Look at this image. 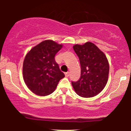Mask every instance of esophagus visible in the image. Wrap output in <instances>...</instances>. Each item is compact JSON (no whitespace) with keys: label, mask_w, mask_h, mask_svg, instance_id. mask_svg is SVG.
Returning a JSON list of instances; mask_svg holds the SVG:
<instances>
[{"label":"esophagus","mask_w":131,"mask_h":131,"mask_svg":"<svg viewBox=\"0 0 131 131\" xmlns=\"http://www.w3.org/2000/svg\"><path fill=\"white\" fill-rule=\"evenodd\" d=\"M70 75V74L69 72H66V73H65V76L67 77H69Z\"/></svg>","instance_id":"obj_1"}]
</instances>
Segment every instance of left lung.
Masks as SVG:
<instances>
[{"mask_svg":"<svg viewBox=\"0 0 131 131\" xmlns=\"http://www.w3.org/2000/svg\"><path fill=\"white\" fill-rule=\"evenodd\" d=\"M79 58L81 67L80 77L72 82L75 92L83 97H91L98 94L106 85L109 74V64L105 54L94 43L73 46Z\"/></svg>","mask_w":131,"mask_h":131,"instance_id":"left-lung-1","label":"left lung"}]
</instances>
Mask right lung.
Instances as JSON below:
<instances>
[{"label":"right lung","mask_w":131,"mask_h":131,"mask_svg":"<svg viewBox=\"0 0 131 131\" xmlns=\"http://www.w3.org/2000/svg\"><path fill=\"white\" fill-rule=\"evenodd\" d=\"M61 47L62 45L54 41L44 40L33 47L25 56L23 79L35 94L44 96L52 93L59 80L64 77L54 59Z\"/></svg>","instance_id":"right-lung-1"}]
</instances>
